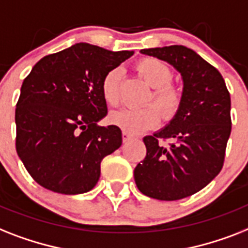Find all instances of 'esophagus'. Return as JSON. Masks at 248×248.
I'll return each mask as SVG.
<instances>
[{
  "label": "esophagus",
  "instance_id": "34e87169",
  "mask_svg": "<svg viewBox=\"0 0 248 248\" xmlns=\"http://www.w3.org/2000/svg\"><path fill=\"white\" fill-rule=\"evenodd\" d=\"M131 139H132V136H131V135H128L127 132H124V134H122V140H124V142L130 141Z\"/></svg>",
  "mask_w": 248,
  "mask_h": 248
}]
</instances>
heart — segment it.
Returning a JSON list of instances; mask_svg holds the SVG:
<instances>
[{
  "mask_svg": "<svg viewBox=\"0 0 248 248\" xmlns=\"http://www.w3.org/2000/svg\"><path fill=\"white\" fill-rule=\"evenodd\" d=\"M139 74L153 88L149 99L162 113L163 118L170 120L181 106L182 94L178 86L170 82L172 71L164 62L155 58H144L136 65ZM122 70L114 67L107 72L102 80V95L109 106H117L120 102V82ZM153 104L141 107H124L109 114V122L131 135L142 134L155 127L159 122V112Z\"/></svg>",
  "mask_w": 248,
  "mask_h": 248,
  "instance_id": "b5f03b06",
  "label": "heart"
}]
</instances>
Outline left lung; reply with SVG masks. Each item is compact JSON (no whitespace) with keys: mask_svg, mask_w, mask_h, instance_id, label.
I'll use <instances>...</instances> for the list:
<instances>
[{"mask_svg":"<svg viewBox=\"0 0 248 248\" xmlns=\"http://www.w3.org/2000/svg\"><path fill=\"white\" fill-rule=\"evenodd\" d=\"M181 74L182 100L170 124L144 138L146 156L134 170L136 186L156 200L185 199L214 180L224 163L231 121V95L220 72L183 46L141 49ZM159 138H170V145Z\"/></svg>","mask_w":248,"mask_h":248,"instance_id":"1","label":"left lung"}]
</instances>
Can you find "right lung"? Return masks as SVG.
<instances>
[{
	"label": "right lung",
	"instance_id": "add662e5",
	"mask_svg": "<svg viewBox=\"0 0 248 248\" xmlns=\"http://www.w3.org/2000/svg\"><path fill=\"white\" fill-rule=\"evenodd\" d=\"M132 54L76 43L31 68L16 104V152L40 186L65 195L94 188L100 162L122 145L120 127L98 126L107 116L102 80Z\"/></svg>",
	"mask_w": 248,
	"mask_h": 248
}]
</instances>
